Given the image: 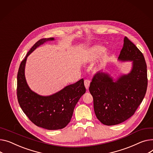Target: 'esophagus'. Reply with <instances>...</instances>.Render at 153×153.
Masks as SVG:
<instances>
[{"label":"esophagus","instance_id":"obj_1","mask_svg":"<svg viewBox=\"0 0 153 153\" xmlns=\"http://www.w3.org/2000/svg\"><path fill=\"white\" fill-rule=\"evenodd\" d=\"M90 81L88 79H85L84 80V85H85V87L87 89H88V87L90 86Z\"/></svg>","mask_w":153,"mask_h":153}]
</instances>
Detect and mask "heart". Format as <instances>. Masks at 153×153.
Masks as SVG:
<instances>
[{"mask_svg": "<svg viewBox=\"0 0 153 153\" xmlns=\"http://www.w3.org/2000/svg\"><path fill=\"white\" fill-rule=\"evenodd\" d=\"M105 48L104 47H101V46H95L94 48L91 49V56H90V59L91 60L95 59L99 57L102 53L104 52Z\"/></svg>", "mask_w": 153, "mask_h": 153, "instance_id": "heart-1", "label": "heart"}]
</instances>
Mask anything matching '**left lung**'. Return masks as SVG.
<instances>
[{
	"instance_id": "left-lung-1",
	"label": "left lung",
	"mask_w": 153,
	"mask_h": 153,
	"mask_svg": "<svg viewBox=\"0 0 153 153\" xmlns=\"http://www.w3.org/2000/svg\"><path fill=\"white\" fill-rule=\"evenodd\" d=\"M119 59L133 61L130 73L114 81L109 74L98 72L89 87L95 115L106 126L120 124L133 116L145 96L148 86L144 56L127 37Z\"/></svg>"
}]
</instances>
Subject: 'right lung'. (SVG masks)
<instances>
[{
  "label": "right lung",
  "mask_w": 153,
  "mask_h": 153,
  "mask_svg": "<svg viewBox=\"0 0 153 153\" xmlns=\"http://www.w3.org/2000/svg\"><path fill=\"white\" fill-rule=\"evenodd\" d=\"M54 38L41 39L32 47L20 64L17 75V98L24 113L36 126L47 130L65 127L72 117L80 98L85 93L84 79L50 96H40L29 87L25 76L27 57L39 45Z\"/></svg>",
  "instance_id": "obj_1"
}]
</instances>
